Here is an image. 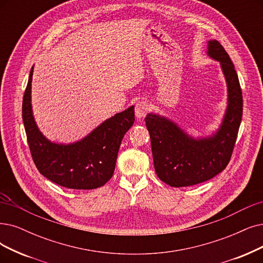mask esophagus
<instances>
[{
    "label": "esophagus",
    "instance_id": "1",
    "mask_svg": "<svg viewBox=\"0 0 263 263\" xmlns=\"http://www.w3.org/2000/svg\"><path fill=\"white\" fill-rule=\"evenodd\" d=\"M149 104L146 103L145 101L141 100V101H138L137 103H136L135 106V113H136V117H137L138 119H143L146 113L149 112Z\"/></svg>",
    "mask_w": 263,
    "mask_h": 263
}]
</instances>
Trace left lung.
<instances>
[{"mask_svg":"<svg viewBox=\"0 0 263 263\" xmlns=\"http://www.w3.org/2000/svg\"><path fill=\"white\" fill-rule=\"evenodd\" d=\"M208 55L221 64L229 90V106L221 127L212 138L194 140L173 122L148 114L156 175L166 184L179 187L201 183L221 173L232 156L243 114V95L237 73L223 46L208 42Z\"/></svg>","mask_w":263,"mask_h":263,"instance_id":"left-lung-1","label":"left lung"}]
</instances>
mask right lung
Wrapping results in <instances>:
<instances>
[{
	"mask_svg": "<svg viewBox=\"0 0 263 263\" xmlns=\"http://www.w3.org/2000/svg\"><path fill=\"white\" fill-rule=\"evenodd\" d=\"M32 74L33 67L24 95L23 121L39 172L52 182L77 190H91L106 184L113 176L124 135L134 124V107L115 114L77 143H52L37 129L31 110Z\"/></svg>",
	"mask_w": 263,
	"mask_h": 263,
	"instance_id": "add662e5",
	"label": "right lung"
}]
</instances>
